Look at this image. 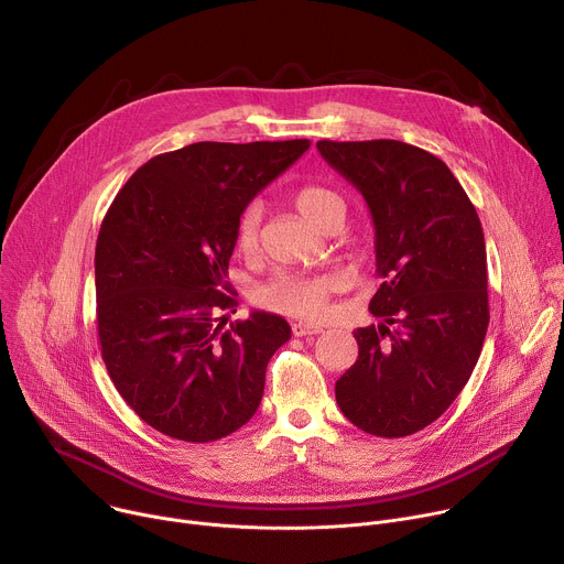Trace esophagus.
I'll list each match as a JSON object with an SVG mask.
<instances>
[{
  "label": "esophagus",
  "mask_w": 564,
  "mask_h": 564,
  "mask_svg": "<svg viewBox=\"0 0 564 564\" xmlns=\"http://www.w3.org/2000/svg\"><path fill=\"white\" fill-rule=\"evenodd\" d=\"M292 333H294V337L321 335V333H324V326H318V324H310V321H296V324H292Z\"/></svg>",
  "instance_id": "1"
}]
</instances>
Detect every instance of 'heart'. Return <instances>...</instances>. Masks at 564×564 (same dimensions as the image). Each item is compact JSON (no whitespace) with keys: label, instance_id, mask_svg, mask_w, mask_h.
I'll use <instances>...</instances> for the list:
<instances>
[{"label":"heart","instance_id":"obj_1","mask_svg":"<svg viewBox=\"0 0 564 564\" xmlns=\"http://www.w3.org/2000/svg\"><path fill=\"white\" fill-rule=\"evenodd\" d=\"M294 205L301 216L314 225L316 229H324L333 220H346V200L330 187L307 185L296 192ZM261 225H263V207L259 203L248 205L240 212L236 220V248L246 257L259 252L261 246ZM339 288V281L330 274L324 276H305V274H276L268 281L259 299L263 305L292 314V316H321L328 307L330 294Z\"/></svg>","mask_w":564,"mask_h":564}]
</instances>
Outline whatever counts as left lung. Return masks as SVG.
Listing matches in <instances>:
<instances>
[{
  "label": "left lung",
  "mask_w": 564,
  "mask_h": 564,
  "mask_svg": "<svg viewBox=\"0 0 564 564\" xmlns=\"http://www.w3.org/2000/svg\"><path fill=\"white\" fill-rule=\"evenodd\" d=\"M375 225L370 299L381 324L357 328L359 357L335 386L341 413L377 437L433 424L466 386L489 328L479 216L446 163L399 140H318Z\"/></svg>",
  "instance_id": "obj_1"
}]
</instances>
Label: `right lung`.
<instances>
[{
  "label": "right lung",
  "mask_w": 564,
  "mask_h": 564,
  "mask_svg": "<svg viewBox=\"0 0 564 564\" xmlns=\"http://www.w3.org/2000/svg\"><path fill=\"white\" fill-rule=\"evenodd\" d=\"M307 149L194 142L151 158L111 203L96 246L102 359L133 413L163 435L214 442L257 413L290 324L261 310L227 330L216 321L236 305L225 276L240 212Z\"/></svg>",
  "instance_id": "obj_1"
}]
</instances>
